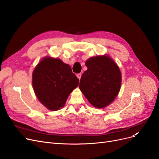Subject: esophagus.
<instances>
[{"label": "esophagus", "instance_id": "1", "mask_svg": "<svg viewBox=\"0 0 159 159\" xmlns=\"http://www.w3.org/2000/svg\"><path fill=\"white\" fill-rule=\"evenodd\" d=\"M77 77H78V78L79 79V80H80L81 79V73H80V74H77Z\"/></svg>", "mask_w": 159, "mask_h": 159}]
</instances>
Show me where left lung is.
Returning <instances> with one entry per match:
<instances>
[{"mask_svg":"<svg viewBox=\"0 0 159 159\" xmlns=\"http://www.w3.org/2000/svg\"><path fill=\"white\" fill-rule=\"evenodd\" d=\"M88 70L83 74L80 89L89 103L97 108H103L118 95L121 84L119 67L109 56L91 57L85 62Z\"/></svg>","mask_w":159,"mask_h":159,"instance_id":"8db88e82","label":"left lung"}]
</instances>
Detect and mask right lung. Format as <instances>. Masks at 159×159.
<instances>
[{"instance_id": "right-lung-1", "label": "right lung", "mask_w": 159, "mask_h": 159, "mask_svg": "<svg viewBox=\"0 0 159 159\" xmlns=\"http://www.w3.org/2000/svg\"><path fill=\"white\" fill-rule=\"evenodd\" d=\"M78 84L79 79L71 67L59 59L46 57L33 71L32 85L36 97L52 111L63 107Z\"/></svg>"}]
</instances>
